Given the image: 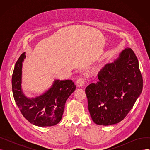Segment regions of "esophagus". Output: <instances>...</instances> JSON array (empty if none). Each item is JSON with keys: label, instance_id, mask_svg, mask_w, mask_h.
<instances>
[{"label": "esophagus", "instance_id": "34e87169", "mask_svg": "<svg viewBox=\"0 0 150 150\" xmlns=\"http://www.w3.org/2000/svg\"><path fill=\"white\" fill-rule=\"evenodd\" d=\"M85 83V80L83 77H80L76 81V85L78 87H82Z\"/></svg>", "mask_w": 150, "mask_h": 150}]
</instances>
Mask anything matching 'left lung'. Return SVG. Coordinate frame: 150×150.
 <instances>
[{
  "mask_svg": "<svg viewBox=\"0 0 150 150\" xmlns=\"http://www.w3.org/2000/svg\"><path fill=\"white\" fill-rule=\"evenodd\" d=\"M98 81L86 88L88 109L93 122L108 126L127 115L143 88L139 61L132 50H123L98 74Z\"/></svg>",
  "mask_w": 150,
  "mask_h": 150,
  "instance_id": "8db88e82",
  "label": "left lung"
}]
</instances>
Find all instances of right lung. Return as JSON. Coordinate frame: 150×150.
I'll use <instances>...</instances> for the list:
<instances>
[{
  "label": "right lung",
  "mask_w": 150,
  "mask_h": 150,
  "mask_svg": "<svg viewBox=\"0 0 150 150\" xmlns=\"http://www.w3.org/2000/svg\"><path fill=\"white\" fill-rule=\"evenodd\" d=\"M23 52L16 62L12 75V91L16 103L25 119L38 127H51L61 120L66 100L76 89L70 80H54L48 90L35 98H28L22 89Z\"/></svg>",
  "instance_id": "right-lung-1"
}]
</instances>
